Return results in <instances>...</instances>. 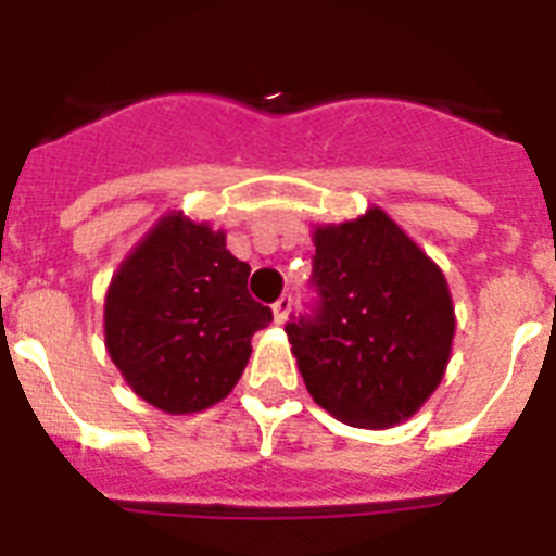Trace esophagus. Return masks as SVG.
<instances>
[{
	"instance_id": "esophagus-1",
	"label": "esophagus",
	"mask_w": 556,
	"mask_h": 556,
	"mask_svg": "<svg viewBox=\"0 0 556 556\" xmlns=\"http://www.w3.org/2000/svg\"><path fill=\"white\" fill-rule=\"evenodd\" d=\"M289 312H292V294H281V298L273 303L275 323H278V326H281V323H287Z\"/></svg>"
}]
</instances>
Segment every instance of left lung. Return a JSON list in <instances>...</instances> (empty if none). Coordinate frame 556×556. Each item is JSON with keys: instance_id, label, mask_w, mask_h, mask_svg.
<instances>
[{"instance_id": "left-lung-1", "label": "left lung", "mask_w": 556, "mask_h": 556, "mask_svg": "<svg viewBox=\"0 0 556 556\" xmlns=\"http://www.w3.org/2000/svg\"><path fill=\"white\" fill-rule=\"evenodd\" d=\"M317 306L287 323L314 404L362 429L415 415L443 381L454 303L443 269L381 208L314 230Z\"/></svg>"}]
</instances>
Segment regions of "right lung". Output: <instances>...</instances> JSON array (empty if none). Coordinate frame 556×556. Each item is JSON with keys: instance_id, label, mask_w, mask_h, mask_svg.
<instances>
[{"instance_id": "right-lung-1", "label": "right lung", "mask_w": 556, "mask_h": 556, "mask_svg": "<svg viewBox=\"0 0 556 556\" xmlns=\"http://www.w3.org/2000/svg\"><path fill=\"white\" fill-rule=\"evenodd\" d=\"M250 264L223 230L172 211L119 264L105 294V348L130 390L155 409L189 415L242 378L250 339L273 323L248 292Z\"/></svg>"}]
</instances>
